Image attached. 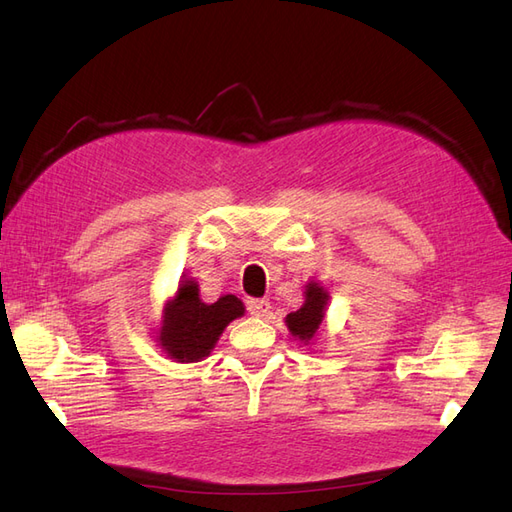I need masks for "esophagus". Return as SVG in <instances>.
I'll return each instance as SVG.
<instances>
[{
  "instance_id": "esophagus-1",
  "label": "esophagus",
  "mask_w": 512,
  "mask_h": 512,
  "mask_svg": "<svg viewBox=\"0 0 512 512\" xmlns=\"http://www.w3.org/2000/svg\"><path fill=\"white\" fill-rule=\"evenodd\" d=\"M269 309H271V303L265 301V299H250V301H247V312H250L256 318H265L269 314Z\"/></svg>"
}]
</instances>
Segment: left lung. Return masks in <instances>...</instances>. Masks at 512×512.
Listing matches in <instances>:
<instances>
[{
	"mask_svg": "<svg viewBox=\"0 0 512 512\" xmlns=\"http://www.w3.org/2000/svg\"><path fill=\"white\" fill-rule=\"evenodd\" d=\"M329 301V294L324 292L316 282L309 284L305 290V303L286 316V324L294 337L301 342H309L324 318V305Z\"/></svg>",
	"mask_w": 512,
	"mask_h": 512,
	"instance_id": "left-lung-1",
	"label": "left lung"
}]
</instances>
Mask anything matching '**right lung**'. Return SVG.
Here are the masks:
<instances>
[{
	"label": "right lung",
	"instance_id": "1",
	"mask_svg": "<svg viewBox=\"0 0 512 512\" xmlns=\"http://www.w3.org/2000/svg\"><path fill=\"white\" fill-rule=\"evenodd\" d=\"M243 312L245 307L235 294H224L207 305L198 297V284L185 280L179 284L175 301L166 307L160 342L173 359L198 361L213 350L228 322Z\"/></svg>",
	"mask_w": 512,
	"mask_h": 512
}]
</instances>
